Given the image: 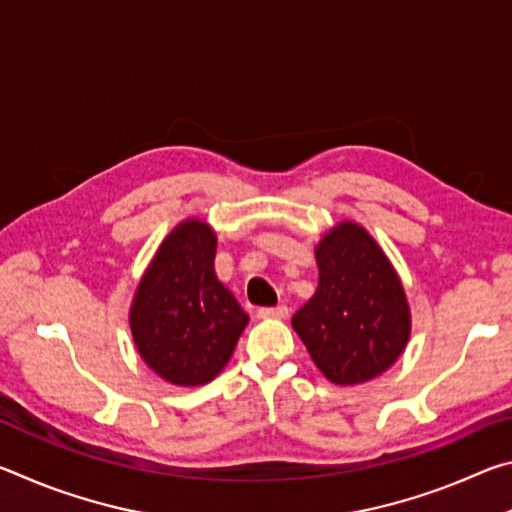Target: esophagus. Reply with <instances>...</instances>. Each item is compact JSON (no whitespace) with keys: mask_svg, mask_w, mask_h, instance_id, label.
I'll return each mask as SVG.
<instances>
[{"mask_svg":"<svg viewBox=\"0 0 512 512\" xmlns=\"http://www.w3.org/2000/svg\"><path fill=\"white\" fill-rule=\"evenodd\" d=\"M259 318H287L289 316V307L287 305H277V307H259L257 309Z\"/></svg>","mask_w":512,"mask_h":512,"instance_id":"esophagus-1","label":"esophagus"}]
</instances>
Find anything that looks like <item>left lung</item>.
Listing matches in <instances>:
<instances>
[{
  "mask_svg": "<svg viewBox=\"0 0 512 512\" xmlns=\"http://www.w3.org/2000/svg\"><path fill=\"white\" fill-rule=\"evenodd\" d=\"M318 289L291 325L323 375L341 386L375 379L411 336L406 293L393 264L359 223L343 221L316 246Z\"/></svg>",
  "mask_w": 512,
  "mask_h": 512,
  "instance_id": "obj_1",
  "label": "left lung"
}]
</instances>
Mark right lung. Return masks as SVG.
<instances>
[{"label":"right lung","mask_w":512,"mask_h":512,"mask_svg":"<svg viewBox=\"0 0 512 512\" xmlns=\"http://www.w3.org/2000/svg\"><path fill=\"white\" fill-rule=\"evenodd\" d=\"M216 235L187 219L162 241L131 307L137 352L176 386L212 381L230 361L248 314L214 273Z\"/></svg>","instance_id":"1"}]
</instances>
